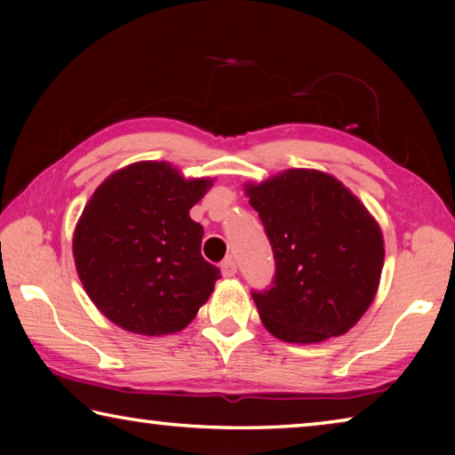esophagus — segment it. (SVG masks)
<instances>
[{"label": "esophagus", "instance_id": "34e87169", "mask_svg": "<svg viewBox=\"0 0 455 455\" xmlns=\"http://www.w3.org/2000/svg\"><path fill=\"white\" fill-rule=\"evenodd\" d=\"M220 271H222V275H225V276H235V275H236V263H235V259H233V257H227L225 260H222V263H220Z\"/></svg>", "mask_w": 455, "mask_h": 455}]
</instances>
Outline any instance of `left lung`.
Returning a JSON list of instances; mask_svg holds the SVG:
<instances>
[{
	"instance_id": "obj_1",
	"label": "left lung",
	"mask_w": 455,
	"mask_h": 455,
	"mask_svg": "<svg viewBox=\"0 0 455 455\" xmlns=\"http://www.w3.org/2000/svg\"><path fill=\"white\" fill-rule=\"evenodd\" d=\"M275 257L267 289H252L260 319L289 343H319L355 325L383 268V236L357 196L317 171H287L249 187Z\"/></svg>"
}]
</instances>
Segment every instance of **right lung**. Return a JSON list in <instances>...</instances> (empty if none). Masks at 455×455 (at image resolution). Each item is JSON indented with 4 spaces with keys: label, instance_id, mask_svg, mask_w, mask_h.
I'll use <instances>...</instances> for the list:
<instances>
[{
    "label": "right lung",
    "instance_id": "1",
    "mask_svg": "<svg viewBox=\"0 0 455 455\" xmlns=\"http://www.w3.org/2000/svg\"><path fill=\"white\" fill-rule=\"evenodd\" d=\"M211 180H184L164 163H138L100 184L74 233L88 297L140 335L182 331L206 303L220 268L200 255L204 230L188 211Z\"/></svg>",
    "mask_w": 455,
    "mask_h": 455
}]
</instances>
